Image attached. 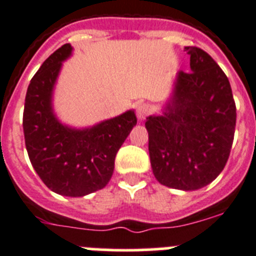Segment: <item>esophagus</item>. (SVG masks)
Returning a JSON list of instances; mask_svg holds the SVG:
<instances>
[{
	"label": "esophagus",
	"instance_id": "obj_1",
	"mask_svg": "<svg viewBox=\"0 0 256 256\" xmlns=\"http://www.w3.org/2000/svg\"><path fill=\"white\" fill-rule=\"evenodd\" d=\"M150 113H151V106L148 104H139L136 106V116H138V120H140V121H143Z\"/></svg>",
	"mask_w": 256,
	"mask_h": 256
}]
</instances>
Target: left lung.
Segmentation results:
<instances>
[{"mask_svg":"<svg viewBox=\"0 0 256 256\" xmlns=\"http://www.w3.org/2000/svg\"><path fill=\"white\" fill-rule=\"evenodd\" d=\"M191 72H180L173 95L160 116L146 121L154 177L164 186L198 190L226 164L236 128L230 83L211 56L186 46Z\"/></svg>","mask_w":256,"mask_h":256,"instance_id":"1","label":"left lung"}]
</instances>
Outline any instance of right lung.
I'll return each instance as SVG.
<instances>
[{
	"instance_id": "1",
	"label": "right lung",
	"mask_w": 256,
	"mask_h": 256,
	"mask_svg": "<svg viewBox=\"0 0 256 256\" xmlns=\"http://www.w3.org/2000/svg\"><path fill=\"white\" fill-rule=\"evenodd\" d=\"M72 52V45H62L31 79L23 132L30 161L42 181L64 196H84L110 181L116 154L136 124V117L134 110H128L86 128H68L58 121L52 98L62 62Z\"/></svg>"
}]
</instances>
